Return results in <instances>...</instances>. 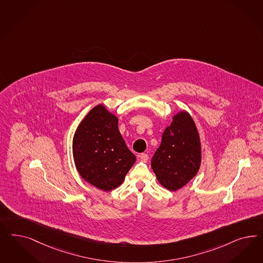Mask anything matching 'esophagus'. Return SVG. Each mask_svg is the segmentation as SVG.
<instances>
[{"instance_id":"obj_1","label":"esophagus","mask_w":263,"mask_h":263,"mask_svg":"<svg viewBox=\"0 0 263 263\" xmlns=\"http://www.w3.org/2000/svg\"><path fill=\"white\" fill-rule=\"evenodd\" d=\"M139 160L141 161H143V162H147L148 160H149V156H148L147 154H141V155L139 156Z\"/></svg>"}]
</instances>
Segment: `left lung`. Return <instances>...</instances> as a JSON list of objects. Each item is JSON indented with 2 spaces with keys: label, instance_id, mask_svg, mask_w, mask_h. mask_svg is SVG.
<instances>
[{
  "label": "left lung",
  "instance_id": "8db88e82",
  "mask_svg": "<svg viewBox=\"0 0 263 263\" xmlns=\"http://www.w3.org/2000/svg\"><path fill=\"white\" fill-rule=\"evenodd\" d=\"M200 163L201 144L195 121L186 111H180L164 129L151 166L161 186L175 192L195 177Z\"/></svg>",
  "mask_w": 263,
  "mask_h": 263
}]
</instances>
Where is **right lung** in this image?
Here are the masks:
<instances>
[{"mask_svg":"<svg viewBox=\"0 0 263 263\" xmlns=\"http://www.w3.org/2000/svg\"><path fill=\"white\" fill-rule=\"evenodd\" d=\"M72 154L80 176L109 192L120 186L136 162L118 128V118L102 104L81 121L72 139Z\"/></svg>","mask_w":263,"mask_h":263,"instance_id":"add662e5","label":"right lung"}]
</instances>
